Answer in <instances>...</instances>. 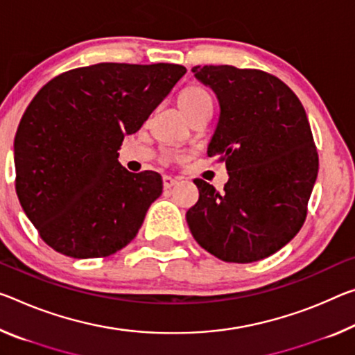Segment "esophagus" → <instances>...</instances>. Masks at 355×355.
<instances>
[{"label": "esophagus", "mask_w": 355, "mask_h": 355, "mask_svg": "<svg viewBox=\"0 0 355 355\" xmlns=\"http://www.w3.org/2000/svg\"><path fill=\"white\" fill-rule=\"evenodd\" d=\"M177 184V180L168 177V175H164L162 177V187H164V189H171L172 187H175Z\"/></svg>", "instance_id": "1"}]
</instances>
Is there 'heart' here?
<instances>
[{
	"instance_id": "obj_1",
	"label": "heart",
	"mask_w": 355,
	"mask_h": 355,
	"mask_svg": "<svg viewBox=\"0 0 355 355\" xmlns=\"http://www.w3.org/2000/svg\"><path fill=\"white\" fill-rule=\"evenodd\" d=\"M178 104L182 107V110L188 115V118H193L194 115L200 114V112H210L211 109V98L210 93L205 88L199 85H191L182 89V93L178 94ZM180 157L177 151L168 150L166 151V159L173 161Z\"/></svg>"
}]
</instances>
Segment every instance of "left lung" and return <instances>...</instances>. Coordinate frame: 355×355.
<instances>
[{"label": "left lung", "mask_w": 355, "mask_h": 355, "mask_svg": "<svg viewBox=\"0 0 355 355\" xmlns=\"http://www.w3.org/2000/svg\"><path fill=\"white\" fill-rule=\"evenodd\" d=\"M216 93L221 114L208 156L226 162L219 193L200 178L187 213L196 241L224 262L272 256L305 223L319 157L299 98L278 77L235 66H194Z\"/></svg>", "instance_id": "8db88e82"}]
</instances>
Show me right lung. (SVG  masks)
Instances as JSON below:
<instances>
[{
	"instance_id": "1",
	"label": "right lung",
	"mask_w": 355,
	"mask_h": 355,
	"mask_svg": "<svg viewBox=\"0 0 355 355\" xmlns=\"http://www.w3.org/2000/svg\"><path fill=\"white\" fill-rule=\"evenodd\" d=\"M184 72L171 63H99L66 71L39 89L14 139L15 191L50 248L107 257L136 237L162 178L126 171L118 150Z\"/></svg>"
}]
</instances>
